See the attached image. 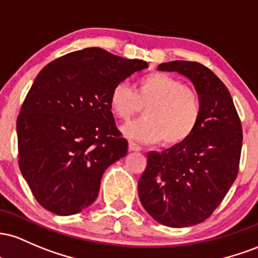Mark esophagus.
I'll list each match as a JSON object with an SVG mask.
<instances>
[{"label":"esophagus","mask_w":258,"mask_h":258,"mask_svg":"<svg viewBox=\"0 0 258 258\" xmlns=\"http://www.w3.org/2000/svg\"><path fill=\"white\" fill-rule=\"evenodd\" d=\"M129 150L130 151H141V146L140 145L135 144L134 141H129Z\"/></svg>","instance_id":"obj_1"}]
</instances>
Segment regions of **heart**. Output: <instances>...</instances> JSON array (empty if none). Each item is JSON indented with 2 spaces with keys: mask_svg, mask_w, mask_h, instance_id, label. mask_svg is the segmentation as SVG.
Segmentation results:
<instances>
[{
  "mask_svg": "<svg viewBox=\"0 0 258 258\" xmlns=\"http://www.w3.org/2000/svg\"><path fill=\"white\" fill-rule=\"evenodd\" d=\"M145 106L144 118L129 121L121 132L134 140L173 146L187 140L198 126L201 102L184 83L163 73H152L140 79L138 90L125 82L115 84L109 105L115 117L129 119Z\"/></svg>",
  "mask_w": 258,
  "mask_h": 258,
  "instance_id": "obj_1",
  "label": "heart"
}]
</instances>
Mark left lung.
<instances>
[{
  "instance_id": "1",
  "label": "left lung",
  "mask_w": 258,
  "mask_h": 258,
  "mask_svg": "<svg viewBox=\"0 0 258 258\" xmlns=\"http://www.w3.org/2000/svg\"><path fill=\"white\" fill-rule=\"evenodd\" d=\"M192 83L201 115L191 137L162 152L147 153L139 198L155 221L172 228L204 222L236 179L242 146L238 112L227 86L205 66L172 60L158 66Z\"/></svg>"
}]
</instances>
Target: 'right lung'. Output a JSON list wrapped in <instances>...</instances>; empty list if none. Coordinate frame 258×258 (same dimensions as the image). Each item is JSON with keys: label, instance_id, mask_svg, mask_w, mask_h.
Segmentation results:
<instances>
[{"label": "right lung", "instance_id": "1", "mask_svg": "<svg viewBox=\"0 0 258 258\" xmlns=\"http://www.w3.org/2000/svg\"><path fill=\"white\" fill-rule=\"evenodd\" d=\"M145 68V60L89 47L37 74L17 119V137L20 172L42 207L71 216L96 200L105 170L128 152L111 111L112 89Z\"/></svg>", "mask_w": 258, "mask_h": 258}]
</instances>
